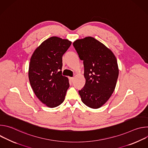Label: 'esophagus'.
I'll use <instances>...</instances> for the list:
<instances>
[{"label": "esophagus", "instance_id": "1", "mask_svg": "<svg viewBox=\"0 0 148 148\" xmlns=\"http://www.w3.org/2000/svg\"><path fill=\"white\" fill-rule=\"evenodd\" d=\"M69 79H70V80L71 81V82H73V81H74V78L73 77H69Z\"/></svg>", "mask_w": 148, "mask_h": 148}]
</instances>
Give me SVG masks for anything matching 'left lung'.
<instances>
[{
    "label": "left lung",
    "instance_id": "obj_1",
    "mask_svg": "<svg viewBox=\"0 0 148 148\" xmlns=\"http://www.w3.org/2000/svg\"><path fill=\"white\" fill-rule=\"evenodd\" d=\"M83 61L86 84L78 91L82 101L91 108H100L113 93L119 74L117 60L113 53L91 37L73 43Z\"/></svg>",
    "mask_w": 148,
    "mask_h": 148
}]
</instances>
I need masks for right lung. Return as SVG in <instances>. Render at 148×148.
<instances>
[{
  "label": "right lung",
  "mask_w": 148,
  "mask_h": 148,
  "mask_svg": "<svg viewBox=\"0 0 148 148\" xmlns=\"http://www.w3.org/2000/svg\"><path fill=\"white\" fill-rule=\"evenodd\" d=\"M71 42L51 37L41 44L30 58L29 78L36 97L47 107L54 108L64 101L69 79L62 75V57Z\"/></svg>",
  "instance_id": "add662e5"
}]
</instances>
